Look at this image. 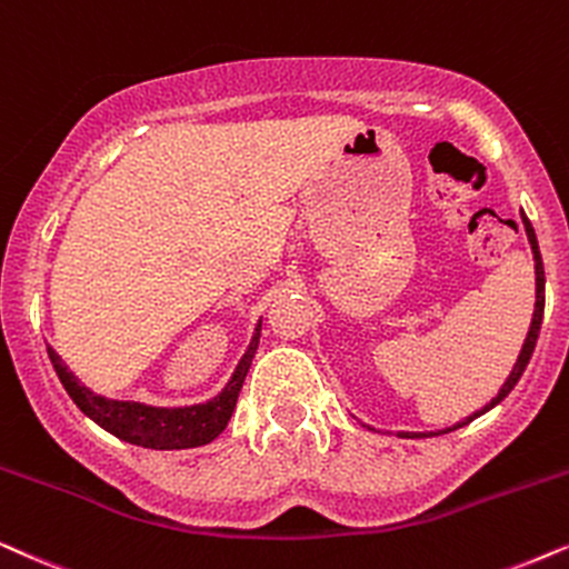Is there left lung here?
<instances>
[{"mask_svg": "<svg viewBox=\"0 0 569 569\" xmlns=\"http://www.w3.org/2000/svg\"><path fill=\"white\" fill-rule=\"evenodd\" d=\"M520 218H522V226H526V237H528V241H531V252H533V262H536V307H533V320H531V328H528L526 343H522V348H520L518 361H515V367H512L510 377H507L505 385H502V388H499L497 396L491 398L489 403L481 408V411H473L471 416H466L463 421L452 423V427H448V429H439V431H398V437H411V439H413V437H435V435H448V431H452V429L466 427V423H471L473 419H479L481 413H487L489 408H495L497 403H502V400H505L507 396H510V390L515 388V385H518V380L522 377V372H526L528 361H531V356H533L536 340H539V330H541V320H543V286H547V278H543V262H541L539 241H536V231H533V226H531V221H528V216L522 213V210H520Z\"/></svg>", "mask_w": 569, "mask_h": 569, "instance_id": "8db88e82", "label": "left lung"}]
</instances>
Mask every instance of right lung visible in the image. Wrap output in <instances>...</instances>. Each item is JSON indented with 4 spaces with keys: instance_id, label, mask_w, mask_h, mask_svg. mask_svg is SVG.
<instances>
[{
    "instance_id": "obj_1",
    "label": "right lung",
    "mask_w": 569,
    "mask_h": 569,
    "mask_svg": "<svg viewBox=\"0 0 569 569\" xmlns=\"http://www.w3.org/2000/svg\"><path fill=\"white\" fill-rule=\"evenodd\" d=\"M262 322H257L254 336L249 340L244 356H241L237 369H233L231 380L226 388L210 398L208 403L184 406V408H158L134 403V400H111L103 396H96L86 385H80L67 363L62 361L54 348L47 346L49 359L54 363V372L62 380L64 390L70 392L74 406L80 408L88 419H93L98 427L109 431V435L124 439L130 445H140V448L150 450H187L200 448V445L213 442L229 423L233 408H237V398L244 385V377L252 367V359L257 353V343H260Z\"/></svg>"
}]
</instances>
